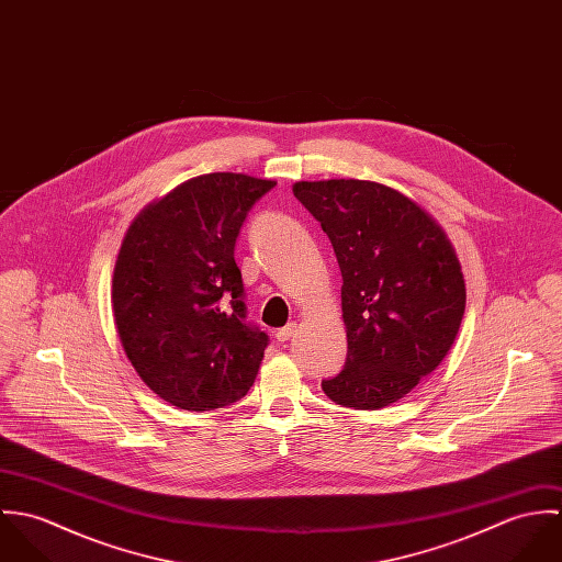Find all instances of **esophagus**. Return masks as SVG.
Instances as JSON below:
<instances>
[{
  "label": "esophagus",
  "instance_id": "34e87169",
  "mask_svg": "<svg viewBox=\"0 0 562 562\" xmlns=\"http://www.w3.org/2000/svg\"><path fill=\"white\" fill-rule=\"evenodd\" d=\"M274 335H277L279 341H288V339H292V337L296 335V324L290 322V324H285L283 328H279Z\"/></svg>",
  "mask_w": 562,
  "mask_h": 562
}]
</instances>
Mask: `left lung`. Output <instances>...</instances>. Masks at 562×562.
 <instances>
[{"mask_svg":"<svg viewBox=\"0 0 562 562\" xmlns=\"http://www.w3.org/2000/svg\"><path fill=\"white\" fill-rule=\"evenodd\" d=\"M292 190L333 244L344 281L348 357L322 390L341 406H390L457 339L465 314L459 257L435 218L390 186L328 179Z\"/></svg>","mask_w":562,"mask_h":562,"instance_id":"1","label":"left lung"}]
</instances>
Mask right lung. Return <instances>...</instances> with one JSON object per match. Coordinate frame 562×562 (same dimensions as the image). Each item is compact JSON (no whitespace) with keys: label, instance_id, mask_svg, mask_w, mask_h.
<instances>
[{"label":"right lung","instance_id":"add662e5","mask_svg":"<svg viewBox=\"0 0 562 562\" xmlns=\"http://www.w3.org/2000/svg\"><path fill=\"white\" fill-rule=\"evenodd\" d=\"M274 186L241 172L188 179L123 238L114 324L138 376L172 406L223 408L255 383L268 335L246 324L234 250L250 207Z\"/></svg>","mask_w":562,"mask_h":562}]
</instances>
